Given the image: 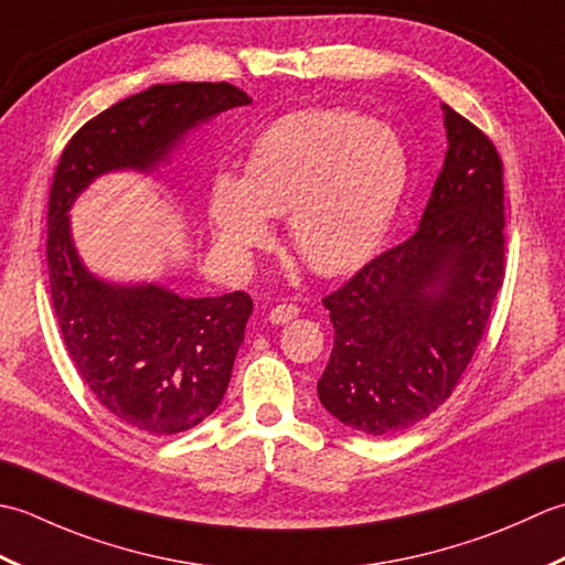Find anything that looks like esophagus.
I'll use <instances>...</instances> for the list:
<instances>
[{
    "label": "esophagus",
    "instance_id": "34e87169",
    "mask_svg": "<svg viewBox=\"0 0 565 565\" xmlns=\"http://www.w3.org/2000/svg\"><path fill=\"white\" fill-rule=\"evenodd\" d=\"M299 312H302V309H299L297 305H292V302H282V305H278V307H273V309H270L268 319L273 321V324H287V321L297 319V317H299Z\"/></svg>",
    "mask_w": 565,
    "mask_h": 565
}]
</instances>
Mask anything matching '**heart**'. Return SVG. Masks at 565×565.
<instances>
[{"label":"heart","mask_w":565,"mask_h":565,"mask_svg":"<svg viewBox=\"0 0 565 565\" xmlns=\"http://www.w3.org/2000/svg\"><path fill=\"white\" fill-rule=\"evenodd\" d=\"M409 182V153L395 129L347 109L287 114L253 143L246 175L216 172L210 222L218 248L244 258L270 241V216L307 266L353 270L393 224Z\"/></svg>","instance_id":"b5f03b06"}]
</instances>
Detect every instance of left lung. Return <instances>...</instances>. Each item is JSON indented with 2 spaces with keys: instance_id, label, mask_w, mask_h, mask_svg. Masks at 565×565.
I'll return each mask as SVG.
<instances>
[{
  "instance_id": "8db88e82",
  "label": "left lung",
  "mask_w": 565,
  "mask_h": 565,
  "mask_svg": "<svg viewBox=\"0 0 565 565\" xmlns=\"http://www.w3.org/2000/svg\"><path fill=\"white\" fill-rule=\"evenodd\" d=\"M448 151L419 228L321 299L333 349L317 393L347 427L385 436L451 397L504 280L498 148L448 105Z\"/></svg>"
}]
</instances>
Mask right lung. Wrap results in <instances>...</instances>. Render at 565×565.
Listing matches in <instances>:
<instances>
[{"mask_svg":"<svg viewBox=\"0 0 565 565\" xmlns=\"http://www.w3.org/2000/svg\"><path fill=\"white\" fill-rule=\"evenodd\" d=\"M244 105L250 97L228 83L153 85L89 119L57 160L45 246L57 327L92 395L136 431L168 436L210 417L253 302L246 292L194 299L153 282L102 280L79 260L67 212L99 175L153 172L188 131Z\"/></svg>","mask_w":565,"mask_h":565,"instance_id":"right-lung-1","label":"right lung"}]
</instances>
